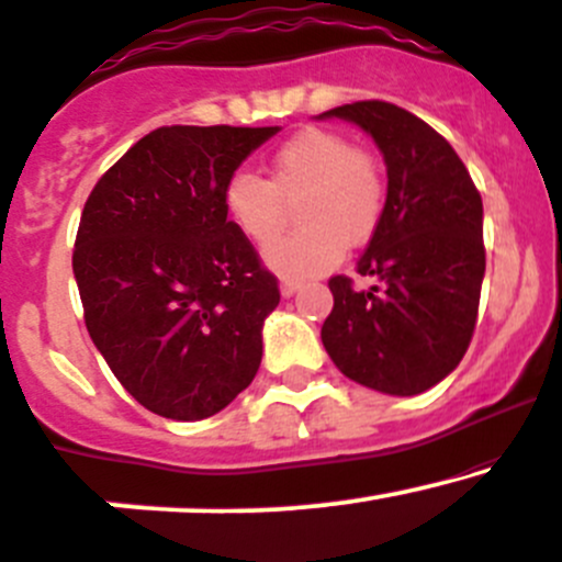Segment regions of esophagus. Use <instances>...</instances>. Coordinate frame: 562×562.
<instances>
[{"instance_id":"34e87169","label":"esophagus","mask_w":562,"mask_h":562,"mask_svg":"<svg viewBox=\"0 0 562 562\" xmlns=\"http://www.w3.org/2000/svg\"><path fill=\"white\" fill-rule=\"evenodd\" d=\"M300 289V281H281V297H294Z\"/></svg>"}]
</instances>
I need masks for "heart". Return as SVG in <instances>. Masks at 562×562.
Wrapping results in <instances>:
<instances>
[{"label": "heart", "instance_id": "1", "mask_svg": "<svg viewBox=\"0 0 562 562\" xmlns=\"http://www.w3.org/2000/svg\"><path fill=\"white\" fill-rule=\"evenodd\" d=\"M268 180L249 169L223 188L231 225L251 244H268L283 223V201H297L302 228L265 249L273 273L305 279L329 270L348 244L369 241L384 210L380 164L331 130H302L270 154Z\"/></svg>", "mask_w": 562, "mask_h": 562}]
</instances>
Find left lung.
I'll list each match as a JSON object with an SVG mask.
<instances>
[{
    "label": "left lung",
    "mask_w": 562,
    "mask_h": 562,
    "mask_svg": "<svg viewBox=\"0 0 562 562\" xmlns=\"http://www.w3.org/2000/svg\"><path fill=\"white\" fill-rule=\"evenodd\" d=\"M315 119L361 127L387 167L380 225L358 260L371 286L334 276L321 342L348 380L419 395L457 369L475 331L485 273L481 193L457 150L398 105L361 100Z\"/></svg>",
    "instance_id": "8db88e82"
}]
</instances>
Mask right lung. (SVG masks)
<instances>
[{
  "instance_id": "right-lung-1",
  "label": "right lung",
  "mask_w": 562,
  "mask_h": 562,
  "mask_svg": "<svg viewBox=\"0 0 562 562\" xmlns=\"http://www.w3.org/2000/svg\"><path fill=\"white\" fill-rule=\"evenodd\" d=\"M281 127H161L87 199L74 249L85 324L124 390L178 422L255 380L279 283L231 225L225 182Z\"/></svg>"
}]
</instances>
